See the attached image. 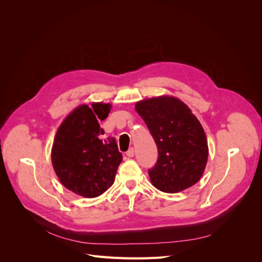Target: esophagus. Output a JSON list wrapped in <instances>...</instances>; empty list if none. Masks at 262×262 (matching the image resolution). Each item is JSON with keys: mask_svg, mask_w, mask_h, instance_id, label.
Returning a JSON list of instances; mask_svg holds the SVG:
<instances>
[{"mask_svg": "<svg viewBox=\"0 0 262 262\" xmlns=\"http://www.w3.org/2000/svg\"><path fill=\"white\" fill-rule=\"evenodd\" d=\"M126 156L128 157H133L134 156V148L133 147H131L128 152H126Z\"/></svg>", "mask_w": 262, "mask_h": 262, "instance_id": "1", "label": "esophagus"}]
</instances>
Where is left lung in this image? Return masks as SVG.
<instances>
[{"label": "left lung", "instance_id": "1", "mask_svg": "<svg viewBox=\"0 0 262 262\" xmlns=\"http://www.w3.org/2000/svg\"><path fill=\"white\" fill-rule=\"evenodd\" d=\"M136 110L157 146V161L148 169L154 187L175 193L199 181L209 149L204 130L191 110L181 100L167 96L139 101Z\"/></svg>", "mask_w": 262, "mask_h": 262}]
</instances>
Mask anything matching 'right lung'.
Segmentation results:
<instances>
[{
	"mask_svg": "<svg viewBox=\"0 0 262 262\" xmlns=\"http://www.w3.org/2000/svg\"><path fill=\"white\" fill-rule=\"evenodd\" d=\"M109 104L95 102L74 109L55 134L51 160L62 185L76 194L95 198L112 187L122 162L115 138L102 142L98 120L110 113Z\"/></svg>",
	"mask_w": 262,
	"mask_h": 262,
	"instance_id": "add662e5",
	"label": "right lung"
}]
</instances>
